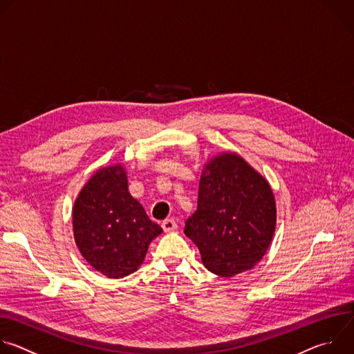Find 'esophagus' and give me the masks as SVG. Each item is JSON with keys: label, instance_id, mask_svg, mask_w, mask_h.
I'll return each mask as SVG.
<instances>
[{"label": "esophagus", "instance_id": "esophagus-1", "mask_svg": "<svg viewBox=\"0 0 354 354\" xmlns=\"http://www.w3.org/2000/svg\"><path fill=\"white\" fill-rule=\"evenodd\" d=\"M176 227H178V224L174 218H168V220L162 221V228H164L165 232H172V231L176 230Z\"/></svg>", "mask_w": 354, "mask_h": 354}]
</instances>
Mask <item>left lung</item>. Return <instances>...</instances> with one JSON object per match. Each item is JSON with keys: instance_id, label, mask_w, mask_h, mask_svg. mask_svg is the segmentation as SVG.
Masks as SVG:
<instances>
[{"instance_id": "8db88e82", "label": "left lung", "mask_w": 354, "mask_h": 354, "mask_svg": "<svg viewBox=\"0 0 354 354\" xmlns=\"http://www.w3.org/2000/svg\"><path fill=\"white\" fill-rule=\"evenodd\" d=\"M276 228V201L269 182L236 153L205 164L197 210L185 234L212 273L232 277L261 262Z\"/></svg>"}]
</instances>
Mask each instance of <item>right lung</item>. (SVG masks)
<instances>
[{"instance_id":"obj_1","label":"right lung","mask_w":354,"mask_h":354,"mask_svg":"<svg viewBox=\"0 0 354 354\" xmlns=\"http://www.w3.org/2000/svg\"><path fill=\"white\" fill-rule=\"evenodd\" d=\"M73 231L84 259L109 279H122L144 262L148 245L162 228L130 194L122 164L97 169L80 190Z\"/></svg>"}]
</instances>
